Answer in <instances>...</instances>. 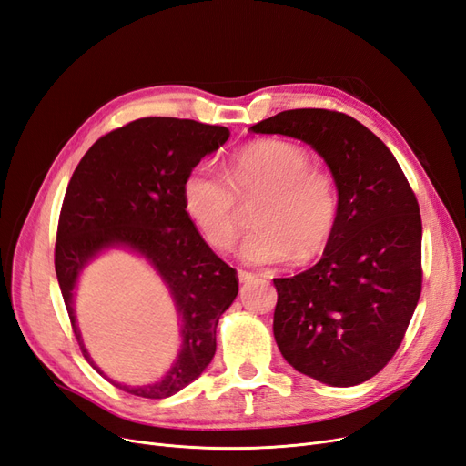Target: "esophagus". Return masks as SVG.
Listing matches in <instances>:
<instances>
[{
  "label": "esophagus",
  "mask_w": 466,
  "mask_h": 466,
  "mask_svg": "<svg viewBox=\"0 0 466 466\" xmlns=\"http://www.w3.org/2000/svg\"><path fill=\"white\" fill-rule=\"evenodd\" d=\"M237 274H238V281H241V284H245V281H250L252 278H255V274L248 272V270H238Z\"/></svg>",
  "instance_id": "34e87169"
}]
</instances>
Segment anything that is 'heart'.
Instances as JSON below:
<instances>
[{
  "instance_id": "obj_1",
  "label": "heart",
  "mask_w": 466,
  "mask_h": 466,
  "mask_svg": "<svg viewBox=\"0 0 466 466\" xmlns=\"http://www.w3.org/2000/svg\"><path fill=\"white\" fill-rule=\"evenodd\" d=\"M241 198L257 200L252 229L241 245L248 264H279L293 257L307 262L327 248L340 214L334 175L311 163L309 151L289 139H257L237 149L229 175L202 161L182 182L188 218L216 250L235 243L241 225Z\"/></svg>"
}]
</instances>
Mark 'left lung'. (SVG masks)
<instances>
[{
    "label": "left lung",
    "instance_id": "left-lung-1",
    "mask_svg": "<svg viewBox=\"0 0 466 466\" xmlns=\"http://www.w3.org/2000/svg\"><path fill=\"white\" fill-rule=\"evenodd\" d=\"M250 132L298 137L327 161L340 214L322 258L276 278L274 338L303 375L351 387L397 354L421 293V218L399 161L361 122L327 108L278 112Z\"/></svg>",
    "mask_w": 466,
    "mask_h": 466
}]
</instances>
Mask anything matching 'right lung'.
Returning a JSON list of instances; mask_svg holds the SVG:
<instances>
[{
    "mask_svg": "<svg viewBox=\"0 0 466 466\" xmlns=\"http://www.w3.org/2000/svg\"><path fill=\"white\" fill-rule=\"evenodd\" d=\"M229 128L171 116L128 122L101 136L69 180L56 233L54 266L77 344L93 368L72 307L77 274L115 245L144 255L171 289L182 319V350L159 383L112 385L144 399H165L198 377L216 354V329L238 293L235 268L204 241L182 204L194 165L228 142Z\"/></svg>",
    "mask_w": 466,
    "mask_h": 466,
    "instance_id": "1",
    "label": "right lung"
}]
</instances>
